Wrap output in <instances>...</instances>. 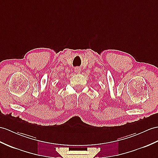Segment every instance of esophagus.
<instances>
[{"label":"esophagus","instance_id":"1","mask_svg":"<svg viewBox=\"0 0 158 158\" xmlns=\"http://www.w3.org/2000/svg\"><path fill=\"white\" fill-rule=\"evenodd\" d=\"M74 71L76 73H80V71H81V68H79V67H76V68H74Z\"/></svg>","mask_w":158,"mask_h":158}]
</instances>
